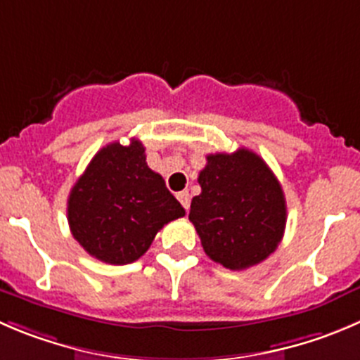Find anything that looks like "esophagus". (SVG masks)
Listing matches in <instances>:
<instances>
[{"label":"esophagus","mask_w":360,"mask_h":360,"mask_svg":"<svg viewBox=\"0 0 360 360\" xmlns=\"http://www.w3.org/2000/svg\"><path fill=\"white\" fill-rule=\"evenodd\" d=\"M177 200L181 202V204H183V207L186 209H190V200H191V197H190V193H188V191H179V193H177Z\"/></svg>","instance_id":"1"}]
</instances>
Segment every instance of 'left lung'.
Instances as JSON below:
<instances>
[{
    "label": "left lung",
    "instance_id": "1",
    "mask_svg": "<svg viewBox=\"0 0 360 360\" xmlns=\"http://www.w3.org/2000/svg\"><path fill=\"white\" fill-rule=\"evenodd\" d=\"M202 193L193 197L190 221L211 260L243 271L274 253L287 223L280 181L250 149L216 153L198 174Z\"/></svg>",
    "mask_w": 360,
    "mask_h": 360
}]
</instances>
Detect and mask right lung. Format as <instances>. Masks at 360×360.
Segmentation results:
<instances>
[{"label":"right lung","instance_id":"1","mask_svg":"<svg viewBox=\"0 0 360 360\" xmlns=\"http://www.w3.org/2000/svg\"><path fill=\"white\" fill-rule=\"evenodd\" d=\"M66 212L80 246L112 265L141 258L163 225L184 216L163 177L148 167L137 139L128 146L112 142L96 153L73 184Z\"/></svg>","mask_w":360,"mask_h":360}]
</instances>
